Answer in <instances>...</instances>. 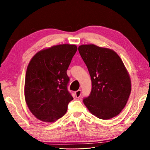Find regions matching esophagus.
<instances>
[{"label":"esophagus","mask_w":150,"mask_h":150,"mask_svg":"<svg viewBox=\"0 0 150 150\" xmlns=\"http://www.w3.org/2000/svg\"><path fill=\"white\" fill-rule=\"evenodd\" d=\"M75 96L76 98H79V97L81 96V90H78L76 91H75Z\"/></svg>","instance_id":"obj_1"}]
</instances>
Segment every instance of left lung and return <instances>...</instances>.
<instances>
[{
    "mask_svg": "<svg viewBox=\"0 0 150 150\" xmlns=\"http://www.w3.org/2000/svg\"><path fill=\"white\" fill-rule=\"evenodd\" d=\"M79 51L92 84L91 93L83 99V103L97 118H113L125 108L131 91V80L125 65L112 50L83 45Z\"/></svg>",
    "mask_w": 150,
    "mask_h": 150,
    "instance_id": "8db88e82",
    "label": "left lung"
}]
</instances>
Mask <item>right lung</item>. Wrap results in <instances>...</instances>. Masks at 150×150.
Returning a JSON list of instances; mask_svg holds the SVG:
<instances>
[{
  "mask_svg": "<svg viewBox=\"0 0 150 150\" xmlns=\"http://www.w3.org/2000/svg\"><path fill=\"white\" fill-rule=\"evenodd\" d=\"M77 47L63 44L37 53L26 71L24 96L28 108L37 118L54 122L67 110L73 97L68 91L67 70Z\"/></svg>",
  "mask_w": 150,
  "mask_h": 150,
  "instance_id": "add662e5",
  "label": "right lung"
}]
</instances>
